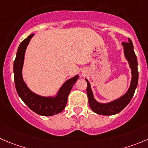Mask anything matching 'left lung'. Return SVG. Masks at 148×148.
Returning a JSON list of instances; mask_svg holds the SVG:
<instances>
[{"instance_id":"left-lung-1","label":"left lung","mask_w":148,"mask_h":148,"mask_svg":"<svg viewBox=\"0 0 148 148\" xmlns=\"http://www.w3.org/2000/svg\"><path fill=\"white\" fill-rule=\"evenodd\" d=\"M129 42H122L124 53L126 59L129 63L132 72V79L130 87L124 95L116 100L108 103H100L94 97L91 85L88 80L87 81V95L88 97L89 105L95 113L100 115L111 116L121 112V110L130 103L134 94L137 83H138V70H137V59L134 51V46L131 40L128 38Z\"/></svg>"}]
</instances>
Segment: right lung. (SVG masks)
<instances>
[{
  "instance_id": "1",
  "label": "right lung",
  "mask_w": 148,
  "mask_h": 148,
  "mask_svg": "<svg viewBox=\"0 0 148 148\" xmlns=\"http://www.w3.org/2000/svg\"><path fill=\"white\" fill-rule=\"evenodd\" d=\"M34 34H30L21 42L17 50L14 62V74L15 87L20 98L36 114L45 116H53L61 112L65 108L70 91L79 78V74L67 79L61 85L56 94L51 96H42L33 92L23 79L22 69L26 49Z\"/></svg>"
}]
</instances>
